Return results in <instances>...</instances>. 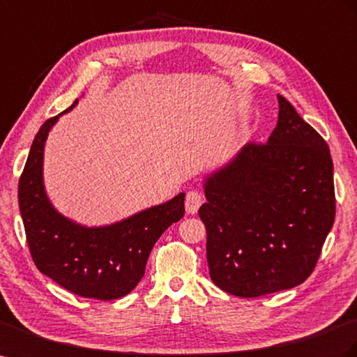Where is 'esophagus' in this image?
<instances>
[{
  "label": "esophagus",
  "mask_w": 357,
  "mask_h": 357,
  "mask_svg": "<svg viewBox=\"0 0 357 357\" xmlns=\"http://www.w3.org/2000/svg\"><path fill=\"white\" fill-rule=\"evenodd\" d=\"M202 204V195L197 190H189L186 194V199H185V206H186V211L190 215H194L198 211L199 206Z\"/></svg>",
  "instance_id": "1"
}]
</instances>
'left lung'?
Returning a JSON list of instances; mask_svg holds the SVG:
<instances>
[{
	"label": "left lung",
	"mask_w": 357,
	"mask_h": 357,
	"mask_svg": "<svg viewBox=\"0 0 357 357\" xmlns=\"http://www.w3.org/2000/svg\"><path fill=\"white\" fill-rule=\"evenodd\" d=\"M267 142H248L206 181L198 215L207 231L210 278L220 290L258 297L306 281L335 220L327 142L278 96Z\"/></svg>",
	"instance_id": "8db88e82"
}]
</instances>
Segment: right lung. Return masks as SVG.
Here are the masks:
<instances>
[{"mask_svg": "<svg viewBox=\"0 0 357 357\" xmlns=\"http://www.w3.org/2000/svg\"><path fill=\"white\" fill-rule=\"evenodd\" d=\"M56 120L59 115L46 120L37 132L19 178V208L33 261L43 275L78 296L123 297L141 281L163 231L185 215V194L108 227L85 228L66 219L51 206L42 178L45 141Z\"/></svg>", "mask_w": 357, "mask_h": 357, "instance_id": "add662e5", "label": "right lung"}]
</instances>
